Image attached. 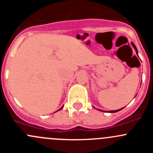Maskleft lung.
<instances>
[{
  "label": "left lung",
  "mask_w": 153,
  "mask_h": 153,
  "mask_svg": "<svg viewBox=\"0 0 153 153\" xmlns=\"http://www.w3.org/2000/svg\"><path fill=\"white\" fill-rule=\"evenodd\" d=\"M132 47H134V49H135V50L136 51V53H137V55H138V50H137V48H136V47H135V45L133 44V43H132ZM123 108H124V107H123ZM123 108H121V109H118V110L110 111V112H118V111H120V110H121V109H122Z\"/></svg>",
  "instance_id": "left-lung-1"
}]
</instances>
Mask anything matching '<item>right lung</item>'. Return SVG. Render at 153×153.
<instances>
[{
  "mask_svg": "<svg viewBox=\"0 0 153 153\" xmlns=\"http://www.w3.org/2000/svg\"><path fill=\"white\" fill-rule=\"evenodd\" d=\"M62 107H63V106H62ZM62 107H61V109H62ZM60 109H58V110H60Z\"/></svg>",
  "mask_w": 153,
  "mask_h": 153,
  "instance_id": "1",
  "label": "right lung"
}]
</instances>
